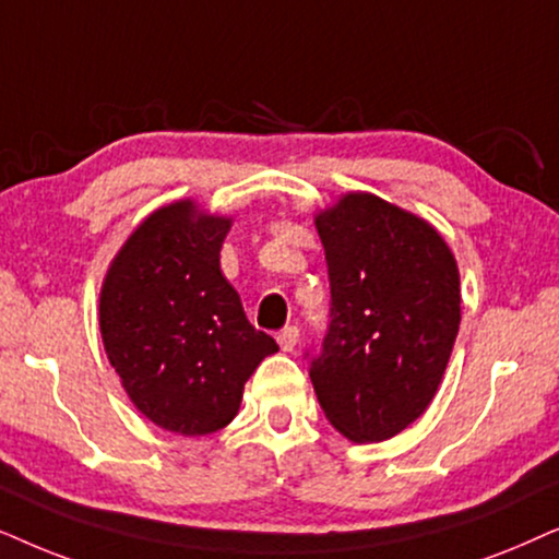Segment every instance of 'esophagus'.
<instances>
[{
    "label": "esophagus",
    "instance_id": "34e87169",
    "mask_svg": "<svg viewBox=\"0 0 559 559\" xmlns=\"http://www.w3.org/2000/svg\"><path fill=\"white\" fill-rule=\"evenodd\" d=\"M275 342H278L281 349L284 353H292V349L296 347V342H299V326H284L278 334H275Z\"/></svg>",
    "mask_w": 559,
    "mask_h": 559
}]
</instances>
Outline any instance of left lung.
Masks as SVG:
<instances>
[{
  "instance_id": "1",
  "label": "left lung",
  "mask_w": 559,
  "mask_h": 559,
  "mask_svg": "<svg viewBox=\"0 0 559 559\" xmlns=\"http://www.w3.org/2000/svg\"><path fill=\"white\" fill-rule=\"evenodd\" d=\"M330 275V324L307 349L334 429L383 442L435 399L460 330V273L427 222L373 193H347L317 217Z\"/></svg>"
}]
</instances>
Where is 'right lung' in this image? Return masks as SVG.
<instances>
[{"instance_id":"add662e5","label":"right lung","mask_w":559,"mask_h":559,"mask_svg":"<svg viewBox=\"0 0 559 559\" xmlns=\"http://www.w3.org/2000/svg\"><path fill=\"white\" fill-rule=\"evenodd\" d=\"M229 219L176 202L153 212L111 263L99 326L140 412L176 435L227 427L245 381L278 345L255 330L219 267Z\"/></svg>"}]
</instances>
